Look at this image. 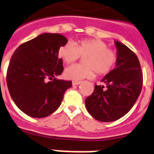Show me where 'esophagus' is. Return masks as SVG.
<instances>
[{
	"label": "esophagus",
	"instance_id": "obj_1",
	"mask_svg": "<svg viewBox=\"0 0 154 154\" xmlns=\"http://www.w3.org/2000/svg\"><path fill=\"white\" fill-rule=\"evenodd\" d=\"M81 83H82V82H72V86H78Z\"/></svg>",
	"mask_w": 154,
	"mask_h": 154
}]
</instances>
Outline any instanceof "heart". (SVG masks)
Returning <instances> with one entry per match:
<instances>
[{
	"label": "heart",
	"instance_id": "b5f03b06",
	"mask_svg": "<svg viewBox=\"0 0 154 154\" xmlns=\"http://www.w3.org/2000/svg\"><path fill=\"white\" fill-rule=\"evenodd\" d=\"M59 57L66 63L75 62L81 56L84 59V64L69 66L63 72L66 79L81 81L94 76L95 71L99 75L109 73L117 62L118 54L108 49V45L98 39H85L74 42H68L60 46L58 51Z\"/></svg>",
	"mask_w": 154,
	"mask_h": 154
}]
</instances>
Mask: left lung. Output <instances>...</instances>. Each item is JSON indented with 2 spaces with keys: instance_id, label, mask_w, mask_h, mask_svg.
Masks as SVG:
<instances>
[{
  "instance_id": "8db88e82",
  "label": "left lung",
  "mask_w": 154,
  "mask_h": 154,
  "mask_svg": "<svg viewBox=\"0 0 154 154\" xmlns=\"http://www.w3.org/2000/svg\"><path fill=\"white\" fill-rule=\"evenodd\" d=\"M118 59L114 69L106 74L100 86L86 99L92 117L109 122L122 118L136 102L143 86V74L136 54L122 42L115 41Z\"/></svg>"
}]
</instances>
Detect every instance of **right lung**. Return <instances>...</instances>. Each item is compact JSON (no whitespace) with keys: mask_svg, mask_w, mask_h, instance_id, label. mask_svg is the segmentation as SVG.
<instances>
[{"mask_svg":"<svg viewBox=\"0 0 154 154\" xmlns=\"http://www.w3.org/2000/svg\"><path fill=\"white\" fill-rule=\"evenodd\" d=\"M68 42L59 33H42L20 45L8 67L6 82L10 96L22 112L45 118L62 103L71 81L57 79L63 71L60 46Z\"/></svg>","mask_w":154,"mask_h":154,"instance_id":"1","label":"right lung"}]
</instances>
